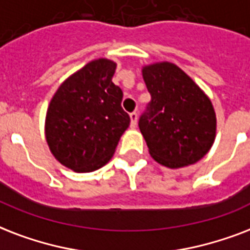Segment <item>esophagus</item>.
<instances>
[{"label":"esophagus","mask_w":250,"mask_h":250,"mask_svg":"<svg viewBox=\"0 0 250 250\" xmlns=\"http://www.w3.org/2000/svg\"><path fill=\"white\" fill-rule=\"evenodd\" d=\"M137 121H138V115H137V112H131L130 113V126L131 127L137 126Z\"/></svg>","instance_id":"esophagus-1"}]
</instances>
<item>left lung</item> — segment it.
<instances>
[{
  "label": "left lung",
  "mask_w": 250,
  "mask_h": 250,
  "mask_svg": "<svg viewBox=\"0 0 250 250\" xmlns=\"http://www.w3.org/2000/svg\"><path fill=\"white\" fill-rule=\"evenodd\" d=\"M142 75L151 102L138 125L150 155L168 168L197 163L215 139L210 99L175 63H152L143 67Z\"/></svg>",
  "instance_id": "1"
}]
</instances>
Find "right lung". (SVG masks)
I'll return each instance as SVG.
<instances>
[{"instance_id": "add662e5", "label": "right lung", "mask_w": 250, "mask_h": 250, "mask_svg": "<svg viewBox=\"0 0 250 250\" xmlns=\"http://www.w3.org/2000/svg\"><path fill=\"white\" fill-rule=\"evenodd\" d=\"M116 63L94 60L70 75L53 95L45 119L52 154L75 172H92L109 162L130 117L123 91L112 82Z\"/></svg>"}]
</instances>
